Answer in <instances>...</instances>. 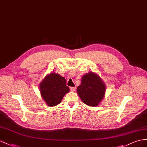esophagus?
Returning <instances> with one entry per match:
<instances>
[{"label":"esophagus","instance_id":"34e87169","mask_svg":"<svg viewBox=\"0 0 147 147\" xmlns=\"http://www.w3.org/2000/svg\"><path fill=\"white\" fill-rule=\"evenodd\" d=\"M76 87H70V90L71 92H74L75 90H76Z\"/></svg>","mask_w":147,"mask_h":147}]
</instances>
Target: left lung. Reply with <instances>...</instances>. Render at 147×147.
I'll return each instance as SVG.
<instances>
[{"instance_id": "1", "label": "left lung", "mask_w": 147, "mask_h": 147, "mask_svg": "<svg viewBox=\"0 0 147 147\" xmlns=\"http://www.w3.org/2000/svg\"><path fill=\"white\" fill-rule=\"evenodd\" d=\"M105 85L98 76L89 72L82 77L81 85L77 87V93L85 104L98 105L104 97Z\"/></svg>"}]
</instances>
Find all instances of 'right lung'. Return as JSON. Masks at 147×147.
<instances>
[{
	"label": "right lung",
	"mask_w": 147,
	"mask_h": 147,
	"mask_svg": "<svg viewBox=\"0 0 147 147\" xmlns=\"http://www.w3.org/2000/svg\"><path fill=\"white\" fill-rule=\"evenodd\" d=\"M39 87L43 99L49 107L59 104L63 96L69 92L65 78L55 73L47 76Z\"/></svg>",
	"instance_id": "right-lung-1"
}]
</instances>
